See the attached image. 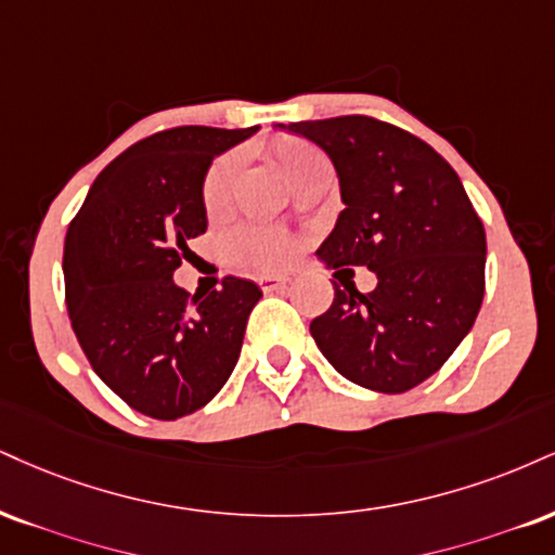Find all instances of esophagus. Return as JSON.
Listing matches in <instances>:
<instances>
[{
    "mask_svg": "<svg viewBox=\"0 0 555 555\" xmlns=\"http://www.w3.org/2000/svg\"><path fill=\"white\" fill-rule=\"evenodd\" d=\"M286 284H289V276H282V273H269V276H260L258 279V286L263 292H279V289H286Z\"/></svg>",
    "mask_w": 555,
    "mask_h": 555,
    "instance_id": "34e87169",
    "label": "esophagus"
}]
</instances>
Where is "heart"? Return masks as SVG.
Wrapping results in <instances>:
<instances>
[{
    "label": "heart",
    "mask_w": 555,
    "mask_h": 555,
    "mask_svg": "<svg viewBox=\"0 0 555 555\" xmlns=\"http://www.w3.org/2000/svg\"><path fill=\"white\" fill-rule=\"evenodd\" d=\"M266 152L295 185L320 168H328V159L323 152L299 137L271 139ZM240 168H243V159L237 152H227L209 165L202 183V204L209 217H219L232 206ZM235 253L243 263L253 266V269H279L292 258V240L284 232L271 230V227H245L235 235Z\"/></svg>",
    "instance_id": "heart-1"
}]
</instances>
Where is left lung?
Masks as SVG:
<instances>
[{
  "label": "left lung",
  "instance_id": "8db88e82",
  "mask_svg": "<svg viewBox=\"0 0 555 555\" xmlns=\"http://www.w3.org/2000/svg\"><path fill=\"white\" fill-rule=\"evenodd\" d=\"M284 129L315 142L341 183L346 209L318 256L331 269L377 273L372 292L333 282V305L310 323L318 349L370 390L422 385L468 336L483 302L486 232L457 172L424 139L372 116Z\"/></svg>",
  "mask_w": 555,
  "mask_h": 555
}]
</instances>
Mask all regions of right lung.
Returning <instances> with one entry per match:
<instances>
[{"label": "right lung", "instance_id": "1", "mask_svg": "<svg viewBox=\"0 0 555 555\" xmlns=\"http://www.w3.org/2000/svg\"><path fill=\"white\" fill-rule=\"evenodd\" d=\"M253 129L176 126L118 155L92 183L64 240L72 328L87 362L144 416H189L222 390L260 299L248 279L189 295L172 282L206 232L202 183L214 155Z\"/></svg>", "mask_w": 555, "mask_h": 555}]
</instances>
